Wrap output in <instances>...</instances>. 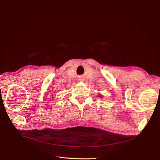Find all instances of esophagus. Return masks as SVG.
<instances>
[{
    "instance_id": "1",
    "label": "esophagus",
    "mask_w": 160,
    "mask_h": 160,
    "mask_svg": "<svg viewBox=\"0 0 160 160\" xmlns=\"http://www.w3.org/2000/svg\"><path fill=\"white\" fill-rule=\"evenodd\" d=\"M79 80H80V81H83V80H82V79H79Z\"/></svg>"
}]
</instances>
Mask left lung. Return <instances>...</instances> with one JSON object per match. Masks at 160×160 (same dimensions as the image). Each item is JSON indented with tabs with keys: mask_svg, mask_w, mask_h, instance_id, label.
<instances>
[{
	"mask_svg": "<svg viewBox=\"0 0 160 160\" xmlns=\"http://www.w3.org/2000/svg\"><path fill=\"white\" fill-rule=\"evenodd\" d=\"M99 98H101V95H100V96H99Z\"/></svg>",
	"mask_w": 160,
	"mask_h": 160,
	"instance_id": "obj_1",
	"label": "left lung"
}]
</instances>
